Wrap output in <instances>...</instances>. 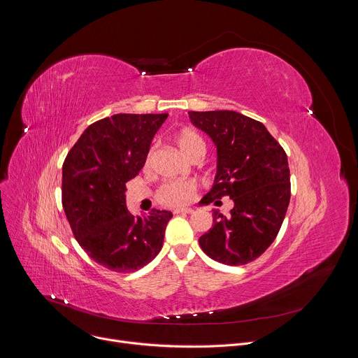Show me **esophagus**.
Here are the masks:
<instances>
[{"mask_svg":"<svg viewBox=\"0 0 358 358\" xmlns=\"http://www.w3.org/2000/svg\"><path fill=\"white\" fill-rule=\"evenodd\" d=\"M194 210L192 208H178V210H174V214H192Z\"/></svg>","mask_w":358,"mask_h":358,"instance_id":"1","label":"esophagus"}]
</instances>
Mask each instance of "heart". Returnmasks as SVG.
Returning a JSON list of instances; mask_svg holds the SVG:
<instances>
[{"mask_svg":"<svg viewBox=\"0 0 358 358\" xmlns=\"http://www.w3.org/2000/svg\"><path fill=\"white\" fill-rule=\"evenodd\" d=\"M173 138L182 155L192 162L199 160L203 156V152H206V143H203L201 136L194 130H189V129L178 130ZM150 156H151V151L147 155V159H145L147 163L150 160ZM196 191H198V187L191 180L169 181L160 185L157 191V199L166 207L181 208L194 199V196L196 195Z\"/></svg>","mask_w":358,"mask_h":358,"instance_id":"b5f03b06","label":"heart"}]
</instances>
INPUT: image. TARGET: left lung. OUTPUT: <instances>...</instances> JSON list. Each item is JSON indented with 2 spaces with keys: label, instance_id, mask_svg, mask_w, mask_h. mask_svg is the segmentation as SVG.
<instances>
[{
  "label": "left lung",
  "instance_id": "left-lung-1",
  "mask_svg": "<svg viewBox=\"0 0 358 358\" xmlns=\"http://www.w3.org/2000/svg\"><path fill=\"white\" fill-rule=\"evenodd\" d=\"M191 123L217 145L218 170L207 203L234 201L231 215L215 211L199 246L217 262L246 265L271 246L290 201V171L283 147L255 119L232 110L188 112Z\"/></svg>",
  "mask_w": 358,
  "mask_h": 358
}]
</instances>
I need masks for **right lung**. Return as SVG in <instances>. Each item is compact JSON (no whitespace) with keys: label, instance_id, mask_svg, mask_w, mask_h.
Listing matches in <instances>:
<instances>
[{"label":"right lung","instance_id":"add662e5","mask_svg":"<svg viewBox=\"0 0 358 358\" xmlns=\"http://www.w3.org/2000/svg\"><path fill=\"white\" fill-rule=\"evenodd\" d=\"M162 115L120 113L92 123L62 166V207L78 243L99 265L134 272L157 257L170 211L140 218L126 207V182L143 169Z\"/></svg>","mask_w":358,"mask_h":358}]
</instances>
